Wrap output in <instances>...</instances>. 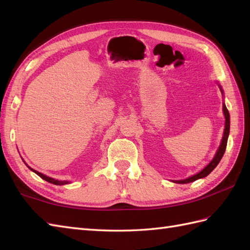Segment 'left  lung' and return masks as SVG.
<instances>
[{"instance_id": "1", "label": "left lung", "mask_w": 250, "mask_h": 250, "mask_svg": "<svg viewBox=\"0 0 250 250\" xmlns=\"http://www.w3.org/2000/svg\"><path fill=\"white\" fill-rule=\"evenodd\" d=\"M221 92H222V89H221ZM223 112H224V116H225L224 133H223V138H222V141H221V145H220V147H219L215 157L213 158V161H211L202 171H200L198 174H196V175L191 176V177H188V178L184 179V180H175V181H174V183H176V184H188V183H192V181H195V180H197L199 178H203V177L208 176V174L217 167V165L219 164V162L221 161V158H222V156H223V154L225 152L226 145H228L229 134V126H230L229 125V112L228 108H226L225 104H223Z\"/></svg>"}]
</instances>
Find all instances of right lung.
<instances>
[{
    "mask_svg": "<svg viewBox=\"0 0 250 250\" xmlns=\"http://www.w3.org/2000/svg\"><path fill=\"white\" fill-rule=\"evenodd\" d=\"M30 170H32V171H33L34 173H36L37 175H39L40 177H42V179H44L46 181H48V183H51V184H53V185L62 186V185L69 184V181H66V180H57V179H54V178H51V177H48V176H46V175H43V174H42V173H40V172H37V171H35V170H33V169H31V168H30Z\"/></svg>",
    "mask_w": 250,
    "mask_h": 250,
    "instance_id": "obj_1",
    "label": "right lung"
}]
</instances>
